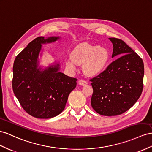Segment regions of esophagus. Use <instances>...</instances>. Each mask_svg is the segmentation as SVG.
<instances>
[{"mask_svg":"<svg viewBox=\"0 0 152 152\" xmlns=\"http://www.w3.org/2000/svg\"><path fill=\"white\" fill-rule=\"evenodd\" d=\"M78 83L81 85V86H84V85H87L88 82L87 81H85L84 80H80L79 81H78Z\"/></svg>","mask_w":152,"mask_h":152,"instance_id":"esophagus-1","label":"esophagus"}]
</instances>
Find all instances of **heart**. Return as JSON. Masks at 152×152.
Listing matches in <instances>:
<instances>
[{
	"label": "heart",
	"instance_id": "b5f03b06",
	"mask_svg": "<svg viewBox=\"0 0 152 152\" xmlns=\"http://www.w3.org/2000/svg\"><path fill=\"white\" fill-rule=\"evenodd\" d=\"M71 57L66 60V65L69 69L76 70V64L83 65L85 73L88 76H94L105 67L109 59V53L103 47L82 43L73 49Z\"/></svg>",
	"mask_w": 152,
	"mask_h": 152
}]
</instances>
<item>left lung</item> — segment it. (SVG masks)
Instances as JSON below:
<instances>
[{
  "label": "left lung",
  "instance_id": "8db88e82",
  "mask_svg": "<svg viewBox=\"0 0 152 152\" xmlns=\"http://www.w3.org/2000/svg\"><path fill=\"white\" fill-rule=\"evenodd\" d=\"M112 57H117L103 72L91 79V105L97 113L120 115L134 105L143 88L144 64L138 54L121 39L109 38Z\"/></svg>",
  "mask_w": 152,
  "mask_h": 152
}]
</instances>
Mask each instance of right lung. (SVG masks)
<instances>
[{"label":"right lung","instance_id":"obj_1","mask_svg":"<svg viewBox=\"0 0 152 152\" xmlns=\"http://www.w3.org/2000/svg\"><path fill=\"white\" fill-rule=\"evenodd\" d=\"M59 37H38L15 58L13 67L14 94L27 113L40 119H49L64 110L77 79L60 72L55 64L45 69L38 68L42 44L55 42Z\"/></svg>","mask_w":152,"mask_h":152}]
</instances>
